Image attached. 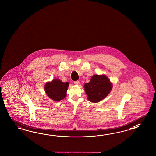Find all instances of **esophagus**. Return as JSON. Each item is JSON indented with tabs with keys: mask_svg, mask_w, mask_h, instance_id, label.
Returning <instances> with one entry per match:
<instances>
[{
	"mask_svg": "<svg viewBox=\"0 0 156 156\" xmlns=\"http://www.w3.org/2000/svg\"><path fill=\"white\" fill-rule=\"evenodd\" d=\"M74 84L76 85H80V82L78 81V80L77 81H75L74 82Z\"/></svg>",
	"mask_w": 156,
	"mask_h": 156,
	"instance_id": "1",
	"label": "esophagus"
}]
</instances>
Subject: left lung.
<instances>
[{"label": "left lung", "mask_w": 156, "mask_h": 156, "mask_svg": "<svg viewBox=\"0 0 156 156\" xmlns=\"http://www.w3.org/2000/svg\"><path fill=\"white\" fill-rule=\"evenodd\" d=\"M113 85L105 75H94L90 82L84 85L87 99L97 103L106 98L112 89Z\"/></svg>", "instance_id": "8db88e82"}]
</instances>
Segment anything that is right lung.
Masks as SVG:
<instances>
[{"mask_svg": "<svg viewBox=\"0 0 156 156\" xmlns=\"http://www.w3.org/2000/svg\"><path fill=\"white\" fill-rule=\"evenodd\" d=\"M69 83L63 82L59 79H54L47 82L44 87L47 96L54 101H60L66 96Z\"/></svg>", "mask_w": 156, "mask_h": 156, "instance_id": "obj_1", "label": "right lung"}]
</instances>
